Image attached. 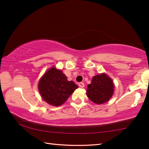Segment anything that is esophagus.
Here are the masks:
<instances>
[{"mask_svg":"<svg viewBox=\"0 0 149 149\" xmlns=\"http://www.w3.org/2000/svg\"><path fill=\"white\" fill-rule=\"evenodd\" d=\"M79 86L80 88H84V84L83 83V82H79Z\"/></svg>","mask_w":149,"mask_h":149,"instance_id":"1","label":"esophagus"}]
</instances>
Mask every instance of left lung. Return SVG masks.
Listing matches in <instances>:
<instances>
[{"mask_svg": "<svg viewBox=\"0 0 149 149\" xmlns=\"http://www.w3.org/2000/svg\"><path fill=\"white\" fill-rule=\"evenodd\" d=\"M113 87V81L106 74L96 75L92 78L91 84L88 85L86 95L94 103L103 104L111 97Z\"/></svg>", "mask_w": 149, "mask_h": 149, "instance_id": "left-lung-1", "label": "left lung"}]
</instances>
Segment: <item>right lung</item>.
Returning <instances> with one entry per match:
<instances>
[{"instance_id": "1", "label": "right lung", "mask_w": 149, "mask_h": 149, "mask_svg": "<svg viewBox=\"0 0 149 149\" xmlns=\"http://www.w3.org/2000/svg\"><path fill=\"white\" fill-rule=\"evenodd\" d=\"M77 88L74 82L69 81L61 70L56 68H52L46 72L38 84L43 100L55 106L64 103Z\"/></svg>"}]
</instances>
